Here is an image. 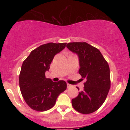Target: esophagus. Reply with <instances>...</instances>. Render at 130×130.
<instances>
[{"instance_id": "34e87169", "label": "esophagus", "mask_w": 130, "mask_h": 130, "mask_svg": "<svg viewBox=\"0 0 130 130\" xmlns=\"http://www.w3.org/2000/svg\"><path fill=\"white\" fill-rule=\"evenodd\" d=\"M67 88H70L71 87H72V85H71V84H68V83H67Z\"/></svg>"}]
</instances>
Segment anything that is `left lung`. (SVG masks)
Returning a JSON list of instances; mask_svg holds the SVG:
<instances>
[{"instance_id": "obj_1", "label": "left lung", "mask_w": 130, "mask_h": 130, "mask_svg": "<svg viewBox=\"0 0 130 130\" xmlns=\"http://www.w3.org/2000/svg\"><path fill=\"white\" fill-rule=\"evenodd\" d=\"M67 47L78 56L79 73L86 80L84 90L71 100L72 106L81 114H90L103 104L110 89L109 65L100 51L87 43H69Z\"/></svg>"}]
</instances>
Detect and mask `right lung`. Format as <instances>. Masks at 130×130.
<instances>
[{"label": "right lung", "instance_id": "obj_1", "mask_svg": "<svg viewBox=\"0 0 130 130\" xmlns=\"http://www.w3.org/2000/svg\"><path fill=\"white\" fill-rule=\"evenodd\" d=\"M66 44L49 43L40 46L22 63L19 87L25 101L32 109L40 112L50 109L56 104L58 96L66 90L65 81L53 82L45 76L55 55L62 51Z\"/></svg>", "mask_w": 130, "mask_h": 130}]
</instances>
